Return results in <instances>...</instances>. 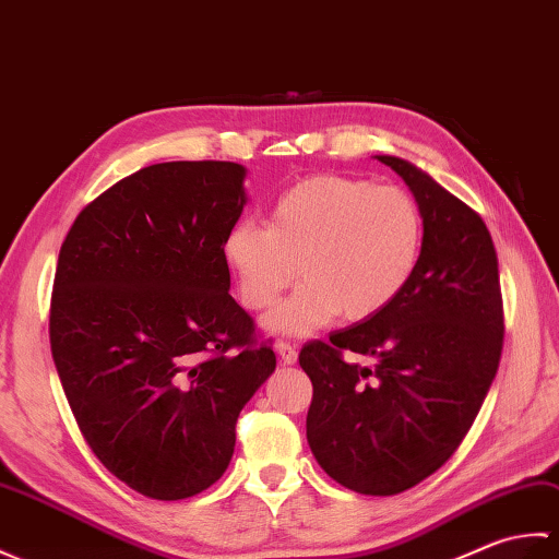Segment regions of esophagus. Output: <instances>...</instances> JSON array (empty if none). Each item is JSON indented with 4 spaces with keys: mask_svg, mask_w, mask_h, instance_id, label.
Instances as JSON below:
<instances>
[{
    "mask_svg": "<svg viewBox=\"0 0 559 559\" xmlns=\"http://www.w3.org/2000/svg\"><path fill=\"white\" fill-rule=\"evenodd\" d=\"M277 354H280L284 366H294L296 364V356H299V352H296V346L289 344V342H280L277 344Z\"/></svg>",
    "mask_w": 559,
    "mask_h": 559,
    "instance_id": "obj_1",
    "label": "esophagus"
}]
</instances>
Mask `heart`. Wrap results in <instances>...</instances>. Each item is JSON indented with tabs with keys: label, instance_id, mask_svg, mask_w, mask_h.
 Wrapping results in <instances>:
<instances>
[{
	"label": "heart",
	"instance_id": "b5f03b06",
	"mask_svg": "<svg viewBox=\"0 0 559 559\" xmlns=\"http://www.w3.org/2000/svg\"><path fill=\"white\" fill-rule=\"evenodd\" d=\"M426 222L402 186L316 175L289 186L267 225L241 219L227 231L225 260L241 304L263 313L304 280L267 318L275 334H308L340 313L368 320L400 299L424 253Z\"/></svg>",
	"mask_w": 559,
	"mask_h": 559
}]
</instances>
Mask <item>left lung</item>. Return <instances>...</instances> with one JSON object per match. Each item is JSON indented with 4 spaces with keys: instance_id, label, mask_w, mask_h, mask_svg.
Returning a JSON list of instances; mask_svg holds the SVG:
<instances>
[{
    "instance_id": "obj_1",
    "label": "left lung",
    "mask_w": 559,
    "mask_h": 559,
    "mask_svg": "<svg viewBox=\"0 0 559 559\" xmlns=\"http://www.w3.org/2000/svg\"><path fill=\"white\" fill-rule=\"evenodd\" d=\"M400 175L426 222L414 280L382 313L308 342L299 364L313 382L306 438L344 488L396 495L448 462L495 380L504 318L498 253L476 210L402 157ZM344 353L373 357L364 369Z\"/></svg>"
}]
</instances>
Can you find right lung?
I'll list each match as a JSON object with an SVG mask.
<instances>
[{
  "mask_svg": "<svg viewBox=\"0 0 559 559\" xmlns=\"http://www.w3.org/2000/svg\"><path fill=\"white\" fill-rule=\"evenodd\" d=\"M243 177L217 159L143 167L61 243L49 308L61 388L95 456L145 498L213 486L241 408L277 366L229 294Z\"/></svg>",
  "mask_w": 559,
  "mask_h": 559,
  "instance_id": "right-lung-1",
  "label": "right lung"
}]
</instances>
